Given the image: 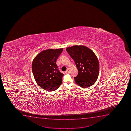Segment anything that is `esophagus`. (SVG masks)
Wrapping results in <instances>:
<instances>
[{"mask_svg": "<svg viewBox=\"0 0 131 131\" xmlns=\"http://www.w3.org/2000/svg\"><path fill=\"white\" fill-rule=\"evenodd\" d=\"M70 72V69H69V68H68V69H67V70L65 71V73H69Z\"/></svg>", "mask_w": 131, "mask_h": 131, "instance_id": "esophagus-1", "label": "esophagus"}]
</instances>
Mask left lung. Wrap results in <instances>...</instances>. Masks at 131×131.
<instances>
[{
  "mask_svg": "<svg viewBox=\"0 0 131 131\" xmlns=\"http://www.w3.org/2000/svg\"><path fill=\"white\" fill-rule=\"evenodd\" d=\"M66 50L74 60L78 70V75L74 77L75 83L83 88L93 85L98 77L100 70L96 54L84 46H74L68 47Z\"/></svg>",
  "mask_w": 131,
  "mask_h": 131,
  "instance_id": "obj_1",
  "label": "left lung"
}]
</instances>
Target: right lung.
I'll return each mask as SVG.
<instances>
[{"instance_id":"right-lung-1","label":"right lung","mask_w":131,"mask_h":131,"mask_svg":"<svg viewBox=\"0 0 131 131\" xmlns=\"http://www.w3.org/2000/svg\"><path fill=\"white\" fill-rule=\"evenodd\" d=\"M63 50L48 49L40 52L32 63V71L38 85L46 91H56L60 86L64 74L58 70L56 60Z\"/></svg>"}]
</instances>
